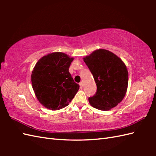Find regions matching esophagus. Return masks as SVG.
Wrapping results in <instances>:
<instances>
[{"instance_id":"obj_1","label":"esophagus","mask_w":156,"mask_h":156,"mask_svg":"<svg viewBox=\"0 0 156 156\" xmlns=\"http://www.w3.org/2000/svg\"><path fill=\"white\" fill-rule=\"evenodd\" d=\"M79 84H80V87H81V88L83 87V86H84V83H83V82H80V83H79Z\"/></svg>"}]
</instances>
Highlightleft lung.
I'll return each mask as SVG.
<instances>
[{
	"instance_id": "obj_1",
	"label": "left lung",
	"mask_w": 156,
	"mask_h": 156,
	"mask_svg": "<svg viewBox=\"0 0 156 156\" xmlns=\"http://www.w3.org/2000/svg\"><path fill=\"white\" fill-rule=\"evenodd\" d=\"M93 76L97 90L88 98L92 107L108 111L116 107L126 94L128 71L125 64L113 53L106 49L96 50L84 58Z\"/></svg>"
}]
</instances>
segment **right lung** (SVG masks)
<instances>
[{"label":"right lung","instance_id":"add662e5","mask_svg":"<svg viewBox=\"0 0 156 156\" xmlns=\"http://www.w3.org/2000/svg\"><path fill=\"white\" fill-rule=\"evenodd\" d=\"M74 58L62 52L45 55L37 62L31 74L35 94L40 103L51 110L68 106L80 86L69 72Z\"/></svg>","mask_w":156,"mask_h":156}]
</instances>
